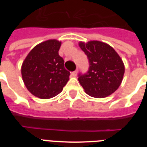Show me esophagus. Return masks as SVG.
Here are the masks:
<instances>
[{
    "mask_svg": "<svg viewBox=\"0 0 147 147\" xmlns=\"http://www.w3.org/2000/svg\"><path fill=\"white\" fill-rule=\"evenodd\" d=\"M77 73H78L77 70H76L75 71H73V72H71V76H74V77L76 76V75H77Z\"/></svg>",
    "mask_w": 147,
    "mask_h": 147,
    "instance_id": "1",
    "label": "esophagus"
}]
</instances>
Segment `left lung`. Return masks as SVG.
<instances>
[{"label": "left lung", "mask_w": 147, "mask_h": 147, "mask_svg": "<svg viewBox=\"0 0 147 147\" xmlns=\"http://www.w3.org/2000/svg\"><path fill=\"white\" fill-rule=\"evenodd\" d=\"M79 46L90 63L88 72L78 79L85 93L94 98L113 93L121 84L125 71L120 56L110 45L98 40L80 42Z\"/></svg>", "instance_id": "1"}]
</instances>
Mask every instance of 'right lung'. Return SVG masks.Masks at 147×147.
<instances>
[{"label": "right lung", "mask_w": 147, "mask_h": 147, "mask_svg": "<svg viewBox=\"0 0 147 147\" xmlns=\"http://www.w3.org/2000/svg\"><path fill=\"white\" fill-rule=\"evenodd\" d=\"M62 42L48 40L31 50L21 66L23 81L28 91L37 98L48 99L61 93L69 80L70 72L59 55Z\"/></svg>", "instance_id": "right-lung-1"}]
</instances>
